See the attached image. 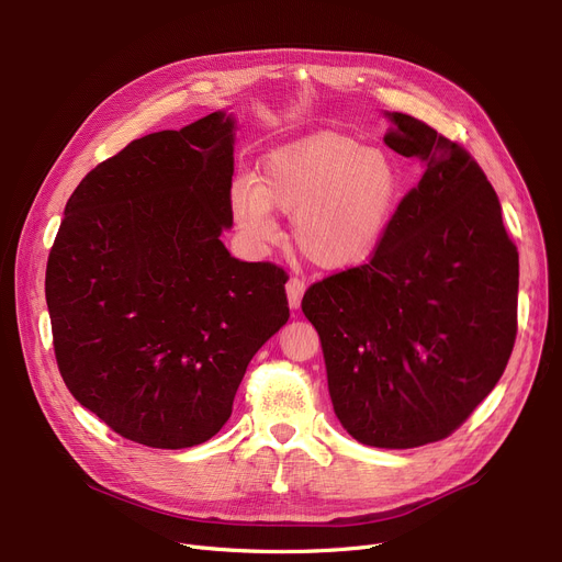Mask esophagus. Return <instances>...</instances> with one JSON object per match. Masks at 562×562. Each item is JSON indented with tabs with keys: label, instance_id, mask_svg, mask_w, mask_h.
<instances>
[{
	"label": "esophagus",
	"instance_id": "1",
	"mask_svg": "<svg viewBox=\"0 0 562 562\" xmlns=\"http://www.w3.org/2000/svg\"><path fill=\"white\" fill-rule=\"evenodd\" d=\"M305 293V282L299 278H289L286 280V299H289V307L299 310L301 307V299Z\"/></svg>",
	"mask_w": 562,
	"mask_h": 562
}]
</instances>
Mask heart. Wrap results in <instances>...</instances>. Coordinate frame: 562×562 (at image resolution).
<instances>
[{
  "label": "heart",
  "mask_w": 562,
  "mask_h": 562,
  "mask_svg": "<svg viewBox=\"0 0 562 562\" xmlns=\"http://www.w3.org/2000/svg\"><path fill=\"white\" fill-rule=\"evenodd\" d=\"M398 198L401 170L385 150L323 132L266 155L255 184L232 187L229 210L252 248L280 239L273 212L293 216L301 255L323 271H346L378 250Z\"/></svg>",
  "instance_id": "heart-1"
}]
</instances>
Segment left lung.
<instances>
[{
  "label": "left lung",
  "instance_id": "obj_1",
  "mask_svg": "<svg viewBox=\"0 0 562 562\" xmlns=\"http://www.w3.org/2000/svg\"><path fill=\"white\" fill-rule=\"evenodd\" d=\"M385 143L424 164L369 263L307 289L335 415L378 449L449 437L494 390L517 335L519 255L467 150L387 111Z\"/></svg>",
  "mask_w": 562,
  "mask_h": 562
}]
</instances>
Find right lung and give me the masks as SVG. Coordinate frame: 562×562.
<instances>
[{"instance_id":"add662e5","label":"right lung","mask_w":562,"mask_h":562,"mask_svg":"<svg viewBox=\"0 0 562 562\" xmlns=\"http://www.w3.org/2000/svg\"><path fill=\"white\" fill-rule=\"evenodd\" d=\"M234 132V115L214 111L132 140L79 182L47 259L58 371L136 445L214 437L255 352L289 318L284 271L221 241Z\"/></svg>"}]
</instances>
